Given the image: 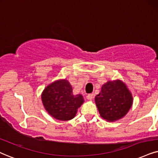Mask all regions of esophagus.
Listing matches in <instances>:
<instances>
[{
    "label": "esophagus",
    "mask_w": 158,
    "mask_h": 158,
    "mask_svg": "<svg viewBox=\"0 0 158 158\" xmlns=\"http://www.w3.org/2000/svg\"><path fill=\"white\" fill-rule=\"evenodd\" d=\"M93 98V94H88L87 95V99L88 100H92Z\"/></svg>",
    "instance_id": "1"
}]
</instances>
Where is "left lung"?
<instances>
[{"label": "left lung", "mask_w": 158, "mask_h": 158, "mask_svg": "<svg viewBox=\"0 0 158 158\" xmlns=\"http://www.w3.org/2000/svg\"><path fill=\"white\" fill-rule=\"evenodd\" d=\"M95 101L101 117L106 121L114 122L126 115L133 101L126 85L117 79L104 84Z\"/></svg>", "instance_id": "left-lung-1"}]
</instances>
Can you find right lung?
<instances>
[{"label": "right lung", "instance_id": "1", "mask_svg": "<svg viewBox=\"0 0 158 158\" xmlns=\"http://www.w3.org/2000/svg\"><path fill=\"white\" fill-rule=\"evenodd\" d=\"M41 101L47 112L61 121L73 119L84 103L82 95H73L72 87L66 79L57 80L46 87Z\"/></svg>", "mask_w": 158, "mask_h": 158}]
</instances>
